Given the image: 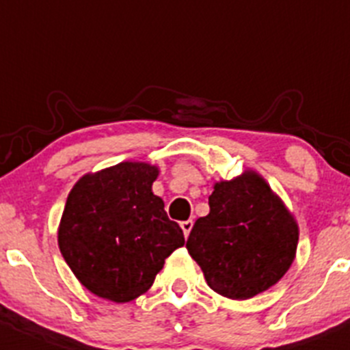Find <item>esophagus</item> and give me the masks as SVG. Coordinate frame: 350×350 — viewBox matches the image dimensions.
<instances>
[{
  "mask_svg": "<svg viewBox=\"0 0 350 350\" xmlns=\"http://www.w3.org/2000/svg\"><path fill=\"white\" fill-rule=\"evenodd\" d=\"M192 225H194V221H192V219H185V221H182V223H180V227H182V230H184L185 239H187V237H189V234H191Z\"/></svg>",
  "mask_w": 350,
  "mask_h": 350,
  "instance_id": "1",
  "label": "esophagus"
}]
</instances>
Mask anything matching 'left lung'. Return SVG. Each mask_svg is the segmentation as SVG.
Instances as JSON below:
<instances>
[{"mask_svg":"<svg viewBox=\"0 0 350 350\" xmlns=\"http://www.w3.org/2000/svg\"><path fill=\"white\" fill-rule=\"evenodd\" d=\"M299 227L282 199L252 170L215 184L209 215L192 227L187 251L209 287L235 301L268 291L295 258Z\"/></svg>","mask_w":350,"mask_h":350,"instance_id":"left-lung-1","label":"left lung"}]
</instances>
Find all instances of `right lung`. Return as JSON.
Masks as SVG:
<instances>
[{"label": "right lung", "instance_id": "1", "mask_svg": "<svg viewBox=\"0 0 350 350\" xmlns=\"http://www.w3.org/2000/svg\"><path fill=\"white\" fill-rule=\"evenodd\" d=\"M158 168L123 161L88 173L66 198L58 245L88 291L129 302L149 291L165 259L185 244L178 223L152 194Z\"/></svg>", "mask_w": 350, "mask_h": 350}]
</instances>
